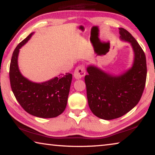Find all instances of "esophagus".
<instances>
[{"mask_svg": "<svg viewBox=\"0 0 155 155\" xmlns=\"http://www.w3.org/2000/svg\"><path fill=\"white\" fill-rule=\"evenodd\" d=\"M85 74V65H80L76 68L75 71L74 73V76L75 78L77 79H79V78H81L83 77Z\"/></svg>", "mask_w": 155, "mask_h": 155, "instance_id": "34e87169", "label": "esophagus"}]
</instances>
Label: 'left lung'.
<instances>
[{
    "label": "left lung",
    "instance_id": "obj_1",
    "mask_svg": "<svg viewBox=\"0 0 155 155\" xmlns=\"http://www.w3.org/2000/svg\"><path fill=\"white\" fill-rule=\"evenodd\" d=\"M119 30L121 40L130 43L134 52L132 67L122 74L114 76L89 65L88 74L85 77L90 110L96 116L106 120L118 118L134 108L146 85L145 53L128 31L123 28Z\"/></svg>",
    "mask_w": 155,
    "mask_h": 155
}]
</instances>
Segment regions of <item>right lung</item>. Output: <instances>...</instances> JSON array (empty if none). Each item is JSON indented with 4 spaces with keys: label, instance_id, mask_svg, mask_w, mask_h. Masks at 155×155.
Segmentation results:
<instances>
[{
    "label": "right lung",
    "instance_id": "add662e5",
    "mask_svg": "<svg viewBox=\"0 0 155 155\" xmlns=\"http://www.w3.org/2000/svg\"><path fill=\"white\" fill-rule=\"evenodd\" d=\"M33 34L21 41L13 52L9 67L10 84L17 101L26 111L38 117L52 118L61 114L66 107L72 75L61 74L41 83L23 77L18 65V54Z\"/></svg>",
    "mask_w": 155,
    "mask_h": 155
}]
</instances>
